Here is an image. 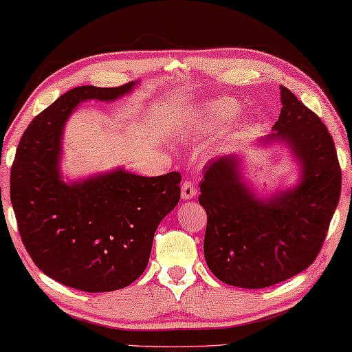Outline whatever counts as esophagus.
Wrapping results in <instances>:
<instances>
[{"mask_svg": "<svg viewBox=\"0 0 352 352\" xmlns=\"http://www.w3.org/2000/svg\"><path fill=\"white\" fill-rule=\"evenodd\" d=\"M181 197H182V199H186V201L197 197V187H195V184L192 181H186L182 184Z\"/></svg>", "mask_w": 352, "mask_h": 352, "instance_id": "esophagus-1", "label": "esophagus"}]
</instances>
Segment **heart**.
<instances>
[{"mask_svg": "<svg viewBox=\"0 0 352 352\" xmlns=\"http://www.w3.org/2000/svg\"><path fill=\"white\" fill-rule=\"evenodd\" d=\"M239 111L240 107L237 102L229 98H217V100L201 102L188 120L190 131L197 132L218 128L232 120Z\"/></svg>", "mask_w": 352, "mask_h": 352, "instance_id": "heart-1", "label": "heart"}]
</instances>
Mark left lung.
<instances>
[{"instance_id":"obj_1","label":"left lung","mask_w":352,"mask_h":352,"mask_svg":"<svg viewBox=\"0 0 352 352\" xmlns=\"http://www.w3.org/2000/svg\"><path fill=\"white\" fill-rule=\"evenodd\" d=\"M282 109L262 143L284 142L301 164V179L261 199L241 179L237 155L206 164L199 204L207 214L204 257L224 284L263 289L301 273L324 243L342 190L337 149L316 113L280 85Z\"/></svg>"}]
</instances>
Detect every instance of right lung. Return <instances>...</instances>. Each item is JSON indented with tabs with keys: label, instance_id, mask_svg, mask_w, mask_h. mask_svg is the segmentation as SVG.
Wrapping results in <instances>:
<instances>
[{
	"label": "right lung",
	"instance_id": "add662e5",
	"mask_svg": "<svg viewBox=\"0 0 352 352\" xmlns=\"http://www.w3.org/2000/svg\"><path fill=\"white\" fill-rule=\"evenodd\" d=\"M80 85L40 112L16 148L10 201L34 263L80 292L120 290L145 272L154 232L181 198L177 171L145 177L118 168L63 182L62 129L79 102L113 101L134 89Z\"/></svg>",
	"mask_w": 352,
	"mask_h": 352
}]
</instances>
